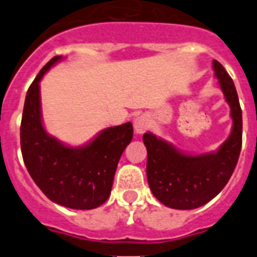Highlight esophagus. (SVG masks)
<instances>
[{
	"mask_svg": "<svg viewBox=\"0 0 257 257\" xmlns=\"http://www.w3.org/2000/svg\"><path fill=\"white\" fill-rule=\"evenodd\" d=\"M149 126H151V121H149L148 115L145 114L136 117L135 121H134V128H135V131L138 134L145 133L149 128Z\"/></svg>",
	"mask_w": 257,
	"mask_h": 257,
	"instance_id": "1",
	"label": "esophagus"
}]
</instances>
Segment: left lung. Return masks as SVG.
Returning <instances> with one entry per match:
<instances>
[{
    "mask_svg": "<svg viewBox=\"0 0 257 257\" xmlns=\"http://www.w3.org/2000/svg\"><path fill=\"white\" fill-rule=\"evenodd\" d=\"M215 76L230 105L231 134L216 153L188 156L153 134L143 135L147 147V178L153 196L167 207L193 210L216 197L230 179L242 148V109L234 82L213 60Z\"/></svg>",
    "mask_w": 257,
    "mask_h": 257,
    "instance_id": "obj_1",
    "label": "left lung"
}]
</instances>
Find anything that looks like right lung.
Listing matches in <instances>:
<instances>
[{
  "instance_id": "1",
  "label": "right lung",
  "mask_w": 257,
  "mask_h": 257,
  "mask_svg": "<svg viewBox=\"0 0 257 257\" xmlns=\"http://www.w3.org/2000/svg\"><path fill=\"white\" fill-rule=\"evenodd\" d=\"M60 59L54 56L27 91L20 124L23 160L50 201L74 210H91L109 198L118 161L133 139V124L105 128L82 148H70L47 135L41 121L40 81Z\"/></svg>"
}]
</instances>
